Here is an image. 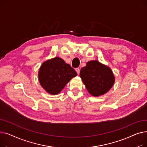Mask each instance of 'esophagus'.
<instances>
[{"mask_svg": "<svg viewBox=\"0 0 147 147\" xmlns=\"http://www.w3.org/2000/svg\"><path fill=\"white\" fill-rule=\"evenodd\" d=\"M75 70H76V71L77 72V73H78V74L80 73V69L79 68H76L75 69Z\"/></svg>", "mask_w": 147, "mask_h": 147, "instance_id": "1", "label": "esophagus"}]
</instances>
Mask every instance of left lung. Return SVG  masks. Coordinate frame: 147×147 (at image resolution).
<instances>
[{
    "label": "left lung",
    "instance_id": "1",
    "mask_svg": "<svg viewBox=\"0 0 147 147\" xmlns=\"http://www.w3.org/2000/svg\"><path fill=\"white\" fill-rule=\"evenodd\" d=\"M80 76L92 96L105 94L113 86L114 76L111 69L97 61H89L82 68Z\"/></svg>",
    "mask_w": 147,
    "mask_h": 147
}]
</instances>
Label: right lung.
Listing matches in <instances>:
<instances>
[{"mask_svg": "<svg viewBox=\"0 0 147 147\" xmlns=\"http://www.w3.org/2000/svg\"><path fill=\"white\" fill-rule=\"evenodd\" d=\"M77 74L63 59L56 57L43 63L38 72V80L46 92L56 95Z\"/></svg>", "mask_w": 147, "mask_h": 147, "instance_id": "add662e5", "label": "right lung"}]
</instances>
